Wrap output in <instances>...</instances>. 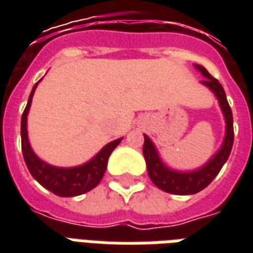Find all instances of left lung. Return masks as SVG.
Listing matches in <instances>:
<instances>
[{
	"mask_svg": "<svg viewBox=\"0 0 253 253\" xmlns=\"http://www.w3.org/2000/svg\"><path fill=\"white\" fill-rule=\"evenodd\" d=\"M195 67L206 77L202 81V84L209 86L217 96L223 115H225V121H226V135H225L222 148L218 150L217 154L205 167H202L201 169L194 170V172H176V170L168 169L161 163L152 141L146 135H143L145 142H143L142 152L143 157L146 160L150 180L153 181L160 190L169 192V194H175V195H191V194H196L203 188H206L214 180V177L219 173V170L226 163V160L229 159V154L233 148V115H232V110H230V105L226 100V94H225L222 85L203 66L195 65Z\"/></svg>",
	"mask_w": 253,
	"mask_h": 253,
	"instance_id": "8db88e82",
	"label": "left lung"
}]
</instances>
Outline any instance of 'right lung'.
<instances>
[{
  "label": "right lung",
  "instance_id": "1",
  "mask_svg": "<svg viewBox=\"0 0 253 253\" xmlns=\"http://www.w3.org/2000/svg\"><path fill=\"white\" fill-rule=\"evenodd\" d=\"M38 83L32 88L27 107L21 116V150L27 168L42 186L58 196H77L93 190L103 179L107 169L108 157L112 153V150L121 143L122 138L105 145L90 161L76 168H57L38 159V156L31 149L28 134H27V115Z\"/></svg>",
  "mask_w": 253,
  "mask_h": 253
}]
</instances>
